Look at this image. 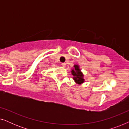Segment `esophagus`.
I'll return each mask as SVG.
<instances>
[{"mask_svg":"<svg viewBox=\"0 0 129 129\" xmlns=\"http://www.w3.org/2000/svg\"><path fill=\"white\" fill-rule=\"evenodd\" d=\"M61 66H62L63 67H64H64L66 66V63H61Z\"/></svg>","mask_w":129,"mask_h":129,"instance_id":"obj_1","label":"esophagus"}]
</instances>
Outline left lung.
<instances>
[{"instance_id":"1","label":"left lung","mask_w":129,"mask_h":129,"mask_svg":"<svg viewBox=\"0 0 129 129\" xmlns=\"http://www.w3.org/2000/svg\"><path fill=\"white\" fill-rule=\"evenodd\" d=\"M71 73L73 76V80L77 84H82L85 82L84 74L81 71L79 64H74L73 68L72 69Z\"/></svg>"}]
</instances>
